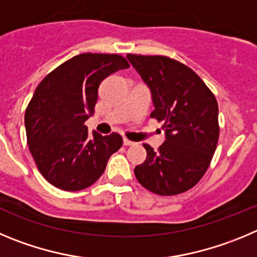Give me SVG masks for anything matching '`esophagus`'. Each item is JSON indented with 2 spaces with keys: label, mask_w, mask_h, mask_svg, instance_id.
<instances>
[{
  "label": "esophagus",
  "mask_w": 257,
  "mask_h": 257,
  "mask_svg": "<svg viewBox=\"0 0 257 257\" xmlns=\"http://www.w3.org/2000/svg\"><path fill=\"white\" fill-rule=\"evenodd\" d=\"M123 143H124V146H133V145H136V143H134L133 141L128 140V138H124Z\"/></svg>",
  "instance_id": "1"
}]
</instances>
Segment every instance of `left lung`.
<instances>
[{
    "instance_id": "left-lung-1",
    "label": "left lung",
    "mask_w": 257,
    "mask_h": 257,
    "mask_svg": "<svg viewBox=\"0 0 257 257\" xmlns=\"http://www.w3.org/2000/svg\"><path fill=\"white\" fill-rule=\"evenodd\" d=\"M151 91V117L163 121L165 141L134 168L137 180L160 196L188 191L206 173L219 140L218 102L191 68L166 56L126 55Z\"/></svg>"
}]
</instances>
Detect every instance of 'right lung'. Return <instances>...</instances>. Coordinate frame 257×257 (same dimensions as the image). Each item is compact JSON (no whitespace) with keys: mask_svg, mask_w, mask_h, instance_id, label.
Segmentation results:
<instances>
[{"mask_svg":"<svg viewBox=\"0 0 257 257\" xmlns=\"http://www.w3.org/2000/svg\"><path fill=\"white\" fill-rule=\"evenodd\" d=\"M129 68L120 55L82 54L68 60L39 83L25 111L29 151L48 183L64 191L92 186L121 147L117 133H88L98 87L110 74Z\"/></svg>","mask_w":257,"mask_h":257,"instance_id":"obj_1","label":"right lung"}]
</instances>
